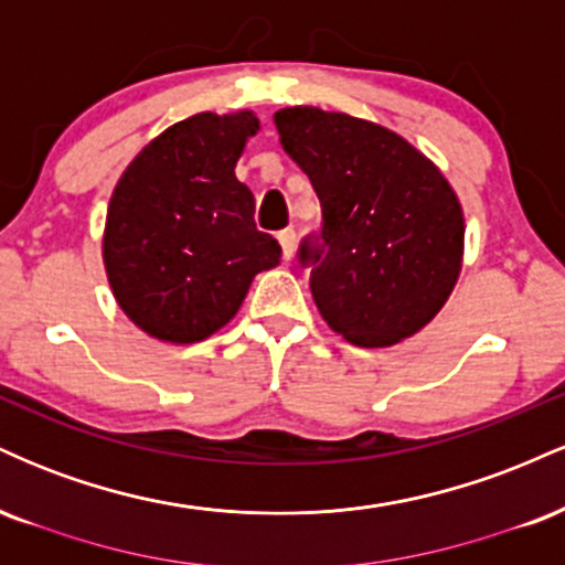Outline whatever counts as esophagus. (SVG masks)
Returning <instances> with one entry per match:
<instances>
[{
  "mask_svg": "<svg viewBox=\"0 0 565 565\" xmlns=\"http://www.w3.org/2000/svg\"><path fill=\"white\" fill-rule=\"evenodd\" d=\"M278 242H281L284 260H291V257H295V242H297L295 231H291V228H284L281 233H278Z\"/></svg>",
  "mask_w": 565,
  "mask_h": 565,
  "instance_id": "obj_1",
  "label": "esophagus"
}]
</instances>
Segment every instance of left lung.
Returning <instances> with one entry per match:
<instances>
[{
    "instance_id": "obj_1",
    "label": "left lung",
    "mask_w": 565,
    "mask_h": 565,
    "mask_svg": "<svg viewBox=\"0 0 565 565\" xmlns=\"http://www.w3.org/2000/svg\"><path fill=\"white\" fill-rule=\"evenodd\" d=\"M284 151L321 201V233L300 244L323 321L359 348L417 334L462 270L457 193L412 142L374 121L313 106L274 116Z\"/></svg>"
}]
</instances>
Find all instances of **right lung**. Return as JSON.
Returning <instances> with one entry per match:
<instances>
[{
  "label": "right lung",
  "instance_id": "1",
  "mask_svg": "<svg viewBox=\"0 0 565 565\" xmlns=\"http://www.w3.org/2000/svg\"><path fill=\"white\" fill-rule=\"evenodd\" d=\"M252 111L196 114L148 142L108 201L103 263L116 302L157 340L188 345L223 329L252 278L281 260L236 178Z\"/></svg>",
  "mask_w": 565,
  "mask_h": 565
}]
</instances>
